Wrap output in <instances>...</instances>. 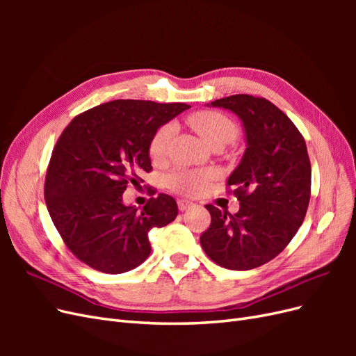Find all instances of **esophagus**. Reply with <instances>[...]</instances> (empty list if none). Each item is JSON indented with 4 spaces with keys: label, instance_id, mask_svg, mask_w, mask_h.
<instances>
[{
    "label": "esophagus",
    "instance_id": "1",
    "mask_svg": "<svg viewBox=\"0 0 356 356\" xmlns=\"http://www.w3.org/2000/svg\"><path fill=\"white\" fill-rule=\"evenodd\" d=\"M193 207V203L191 202H188V200H178V209L179 211H187L188 208H191Z\"/></svg>",
    "mask_w": 356,
    "mask_h": 356
}]
</instances>
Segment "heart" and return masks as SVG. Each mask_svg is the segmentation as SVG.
Instances as JSON below:
<instances>
[{"instance_id": "1", "label": "heart", "mask_w": 356, "mask_h": 356, "mask_svg": "<svg viewBox=\"0 0 356 356\" xmlns=\"http://www.w3.org/2000/svg\"><path fill=\"white\" fill-rule=\"evenodd\" d=\"M188 124L212 148H221L238 138V126L230 117L220 111L200 110L188 117ZM174 132V124L165 123L153 134L148 144V153L154 161L166 159L170 138ZM212 177L213 174L209 169L178 168L168 175L166 184L170 190L179 193V195L197 196L208 188Z\"/></svg>"}]
</instances>
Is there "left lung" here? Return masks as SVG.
I'll return each mask as SVG.
<instances>
[{
  "instance_id": "1",
  "label": "left lung",
  "mask_w": 356,
  "mask_h": 356,
  "mask_svg": "<svg viewBox=\"0 0 356 356\" xmlns=\"http://www.w3.org/2000/svg\"><path fill=\"white\" fill-rule=\"evenodd\" d=\"M211 105L239 115L246 149L227 179L241 208L232 215L207 204L211 225L200 245L218 266L251 270L281 254L306 217L312 179L306 141L288 115L264 98L242 93Z\"/></svg>"
}]
</instances>
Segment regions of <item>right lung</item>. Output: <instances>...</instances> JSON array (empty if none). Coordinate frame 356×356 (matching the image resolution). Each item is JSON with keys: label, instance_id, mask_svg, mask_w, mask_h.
Listing matches in <instances>:
<instances>
[{"label": "right lung", "instance_id": "1", "mask_svg": "<svg viewBox=\"0 0 356 356\" xmlns=\"http://www.w3.org/2000/svg\"><path fill=\"white\" fill-rule=\"evenodd\" d=\"M187 108L182 102L117 99L75 115L63 129L47 166L44 199L63 243L80 261L108 275L132 270L152 251L148 232L175 220L178 207L169 195L149 197L138 211L124 207L123 193L152 172L153 134Z\"/></svg>", "mask_w": 356, "mask_h": 356}]
</instances>
